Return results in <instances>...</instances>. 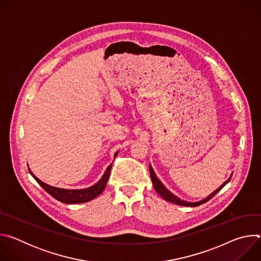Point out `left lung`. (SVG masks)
I'll use <instances>...</instances> for the list:
<instances>
[{"mask_svg": "<svg viewBox=\"0 0 261 261\" xmlns=\"http://www.w3.org/2000/svg\"><path fill=\"white\" fill-rule=\"evenodd\" d=\"M150 174H151V178H152V181H153V186H154V188H155V190L158 192V194L160 195V196H162L163 197V199H165L166 201H169V202H172V203H174V204H178V205H184V206H198V205H200V204H202V203H204V202H206V201H208L211 198H213L223 187H224V186L230 180V178H231V176L226 180V181H224L223 182L220 187L216 190V191H214L211 195H208L206 198H204L203 200H201V201H198V202H188V201H185V200H181V199H179V198H177L175 195H173L171 192H169L164 186H163V184L159 180V178L157 177V175L155 174V172H154V170H153V168H152V166L150 165Z\"/></svg>", "mask_w": 261, "mask_h": 261, "instance_id": "obj_1", "label": "left lung"}]
</instances>
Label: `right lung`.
Instances as JSON below:
<instances>
[{
	"label": "right lung",
	"instance_id": "1",
	"mask_svg": "<svg viewBox=\"0 0 261 261\" xmlns=\"http://www.w3.org/2000/svg\"><path fill=\"white\" fill-rule=\"evenodd\" d=\"M118 153H116L115 157L117 156ZM111 166L113 164H110L103 176L101 177V179L95 184L94 186L87 189H80V190H69V189H62V188H57V187H53V186H49L43 181H41L38 177H36L33 172L29 169L30 173L33 175V177L37 180L41 187L48 193L50 194L54 198H56L57 200L63 202V203H67V204H74V203H84V202H88L94 198H96L99 194L102 193V191L105 189V186L107 184V180L109 178L110 175V170H111Z\"/></svg>",
	"mask_w": 261,
	"mask_h": 261
}]
</instances>
